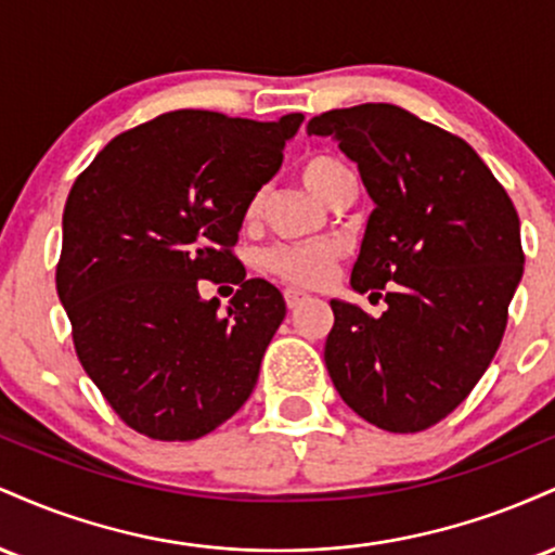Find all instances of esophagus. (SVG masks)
<instances>
[{
	"mask_svg": "<svg viewBox=\"0 0 555 555\" xmlns=\"http://www.w3.org/2000/svg\"><path fill=\"white\" fill-rule=\"evenodd\" d=\"M284 299H286V308L295 310V308H299V305H302V302H308L310 295H305V292H299V289H292V286H289V289L284 292Z\"/></svg>",
	"mask_w": 555,
	"mask_h": 555,
	"instance_id": "esophagus-1",
	"label": "esophagus"
}]
</instances>
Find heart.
Here are the masks:
<instances>
[{
  "label": "heart",
  "mask_w": 555,
  "mask_h": 555,
  "mask_svg": "<svg viewBox=\"0 0 555 555\" xmlns=\"http://www.w3.org/2000/svg\"><path fill=\"white\" fill-rule=\"evenodd\" d=\"M299 177L321 201H328L331 193L347 177H352V171L339 158L315 154L305 158L302 167H299ZM258 214L260 195H253L245 206V221H256ZM339 256L341 250L336 242H284V245H273L263 253V269L286 284L321 286L334 273Z\"/></svg>",
  "instance_id": "heart-1"
}]
</instances>
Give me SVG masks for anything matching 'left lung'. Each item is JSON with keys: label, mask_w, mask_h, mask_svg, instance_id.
Instances as JSON below:
<instances>
[{"label": "left lung", "mask_w": 555, "mask_h": 555, "mask_svg": "<svg viewBox=\"0 0 555 555\" xmlns=\"http://www.w3.org/2000/svg\"><path fill=\"white\" fill-rule=\"evenodd\" d=\"M358 162L375 208L352 286L386 299L371 318L334 299L326 367L339 397L388 433L441 423L488 371L525 271L519 216L473 145L393 104L318 114Z\"/></svg>", "instance_id": "obj_1"}]
</instances>
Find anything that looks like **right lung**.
I'll return each instance as SVG.
<instances>
[{"label":"right lung","mask_w":555,"mask_h":555,"mask_svg":"<svg viewBox=\"0 0 555 555\" xmlns=\"http://www.w3.org/2000/svg\"><path fill=\"white\" fill-rule=\"evenodd\" d=\"M302 119L167 112L119 132L69 190L56 295L82 371L140 436L195 441L256 388L286 305L245 279L234 245ZM203 278L241 284L224 317Z\"/></svg>","instance_id":"add662e5"}]
</instances>
